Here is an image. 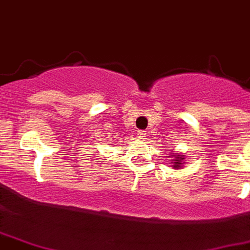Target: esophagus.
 Here are the masks:
<instances>
[{
  "label": "esophagus",
  "mask_w": 250,
  "mask_h": 250,
  "mask_svg": "<svg viewBox=\"0 0 250 250\" xmlns=\"http://www.w3.org/2000/svg\"><path fill=\"white\" fill-rule=\"evenodd\" d=\"M137 137L141 139V140H144L145 137H146V132H145V131H139V132H137Z\"/></svg>",
  "instance_id": "34e87169"
}]
</instances>
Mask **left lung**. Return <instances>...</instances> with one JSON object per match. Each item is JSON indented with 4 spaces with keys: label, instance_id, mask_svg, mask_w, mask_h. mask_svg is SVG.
Masks as SVG:
<instances>
[{
    "label": "left lung",
    "instance_id": "1",
    "mask_svg": "<svg viewBox=\"0 0 250 250\" xmlns=\"http://www.w3.org/2000/svg\"><path fill=\"white\" fill-rule=\"evenodd\" d=\"M172 160H171V167L175 170H180L186 164V156L180 153H172Z\"/></svg>",
    "mask_w": 250,
    "mask_h": 250
}]
</instances>
